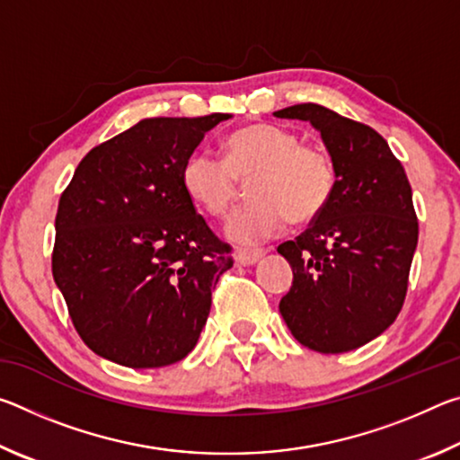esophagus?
I'll use <instances>...</instances> for the list:
<instances>
[{
    "label": "esophagus",
    "instance_id": "1",
    "mask_svg": "<svg viewBox=\"0 0 460 460\" xmlns=\"http://www.w3.org/2000/svg\"><path fill=\"white\" fill-rule=\"evenodd\" d=\"M266 255V249H247V247H237L235 249V261L239 266H252L258 260Z\"/></svg>",
    "mask_w": 460,
    "mask_h": 460
}]
</instances>
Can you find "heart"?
Returning <instances> with one entry per match:
<instances>
[{
  "mask_svg": "<svg viewBox=\"0 0 460 460\" xmlns=\"http://www.w3.org/2000/svg\"><path fill=\"white\" fill-rule=\"evenodd\" d=\"M249 182L253 202L233 217L227 233L239 243H260L284 221L306 225L323 215L337 186V164L321 146L302 144L294 131L274 123H252L223 142V160L192 154L182 166V189L207 215L227 217Z\"/></svg>",
  "mask_w": 460,
  "mask_h": 460,
  "instance_id": "b5f03b06",
  "label": "heart"
}]
</instances>
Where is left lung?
Listing matches in <instances>:
<instances>
[{
  "instance_id": "8db88e82",
  "label": "left lung",
  "mask_w": 460,
  "mask_h": 460,
  "mask_svg": "<svg viewBox=\"0 0 460 460\" xmlns=\"http://www.w3.org/2000/svg\"><path fill=\"white\" fill-rule=\"evenodd\" d=\"M274 115L313 123L337 164L329 207L278 247L294 271L279 313L313 351H353L379 337L406 300L418 245L406 170L376 129L323 105L300 103Z\"/></svg>"
}]
</instances>
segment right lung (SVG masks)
<instances>
[{
  "instance_id": "add662e5",
  "label": "right lung",
  "mask_w": 460,
  "mask_h": 460,
  "mask_svg": "<svg viewBox=\"0 0 460 460\" xmlns=\"http://www.w3.org/2000/svg\"><path fill=\"white\" fill-rule=\"evenodd\" d=\"M229 113L147 118L99 144L60 194L52 276L91 351L134 369L189 355L233 266L186 197L182 166Z\"/></svg>"
}]
</instances>
